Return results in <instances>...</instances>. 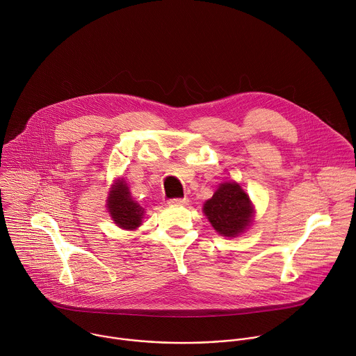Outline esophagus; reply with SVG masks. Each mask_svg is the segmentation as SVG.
Returning <instances> with one entry per match:
<instances>
[{
    "label": "esophagus",
    "mask_w": 356,
    "mask_h": 356,
    "mask_svg": "<svg viewBox=\"0 0 356 356\" xmlns=\"http://www.w3.org/2000/svg\"><path fill=\"white\" fill-rule=\"evenodd\" d=\"M187 202H188V200L186 197H181V198H170L168 201V204H170V206H184V204H187Z\"/></svg>",
    "instance_id": "esophagus-1"
}]
</instances>
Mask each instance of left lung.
Returning a JSON list of instances; mask_svg holds the SVG:
<instances>
[{
    "instance_id": "left-lung-1",
    "label": "left lung",
    "mask_w": 356,
    "mask_h": 356,
    "mask_svg": "<svg viewBox=\"0 0 356 356\" xmlns=\"http://www.w3.org/2000/svg\"><path fill=\"white\" fill-rule=\"evenodd\" d=\"M204 214L217 232L224 236H235L250 224L252 206L239 184L224 183L206 201Z\"/></svg>"
}]
</instances>
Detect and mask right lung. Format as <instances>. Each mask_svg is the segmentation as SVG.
I'll use <instances>...</instances> for the list:
<instances>
[{"label": "right lung", "mask_w": 356, "mask_h": 356, "mask_svg": "<svg viewBox=\"0 0 356 356\" xmlns=\"http://www.w3.org/2000/svg\"><path fill=\"white\" fill-rule=\"evenodd\" d=\"M108 210L115 224L124 229H135L140 225L143 209L131 197L129 188L120 181L108 197Z\"/></svg>", "instance_id": "1"}]
</instances>
